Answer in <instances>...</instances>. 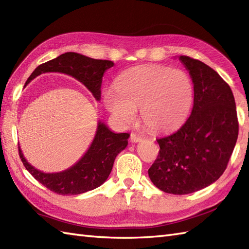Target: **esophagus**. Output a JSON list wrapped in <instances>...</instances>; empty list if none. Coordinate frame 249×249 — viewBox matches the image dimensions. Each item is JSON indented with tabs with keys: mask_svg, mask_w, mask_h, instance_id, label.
<instances>
[{
	"mask_svg": "<svg viewBox=\"0 0 249 249\" xmlns=\"http://www.w3.org/2000/svg\"><path fill=\"white\" fill-rule=\"evenodd\" d=\"M130 141L132 143H137V142H141L142 141V137H140L137 133H131L130 135Z\"/></svg>",
	"mask_w": 249,
	"mask_h": 249,
	"instance_id": "1",
	"label": "esophagus"
}]
</instances>
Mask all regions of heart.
Masks as SVG:
<instances>
[{
    "label": "heart",
    "mask_w": 249,
    "mask_h": 249,
    "mask_svg": "<svg viewBox=\"0 0 249 249\" xmlns=\"http://www.w3.org/2000/svg\"><path fill=\"white\" fill-rule=\"evenodd\" d=\"M195 85L190 75L164 66L133 67L121 74L114 91L105 94V106L120 123L131 125L140 110L146 128L168 132L180 127L194 104Z\"/></svg>",
    "instance_id": "obj_1"
}]
</instances>
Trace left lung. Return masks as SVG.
<instances>
[{
  "instance_id": "1",
  "label": "left lung",
  "mask_w": 249,
  "mask_h": 249,
  "mask_svg": "<svg viewBox=\"0 0 249 249\" xmlns=\"http://www.w3.org/2000/svg\"><path fill=\"white\" fill-rule=\"evenodd\" d=\"M195 85L194 106L180 129L157 139L160 151L148 169L164 193L187 195L205 188L224 173L239 135L231 87L203 62L180 55Z\"/></svg>"
}]
</instances>
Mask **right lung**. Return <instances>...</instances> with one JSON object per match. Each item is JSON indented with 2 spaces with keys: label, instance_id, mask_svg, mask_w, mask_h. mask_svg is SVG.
I'll return each instance as SVG.
<instances>
[{
  "label": "right lung",
  "instance_id": "obj_1",
  "mask_svg": "<svg viewBox=\"0 0 249 249\" xmlns=\"http://www.w3.org/2000/svg\"><path fill=\"white\" fill-rule=\"evenodd\" d=\"M113 66L111 61L94 60L76 53H66L37 66L26 83L43 72H62L84 84L97 101L101 99L103 74ZM128 133H114L99 122L93 141L81 160L70 168L55 174H45L26 161L18 146L21 161L36 181L53 193L63 196L80 195L101 186L110 175L116 157L128 144Z\"/></svg>",
  "mask_w": 249,
  "mask_h": 249
}]
</instances>
